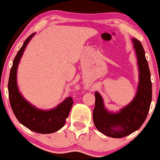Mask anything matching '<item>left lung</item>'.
I'll return each instance as SVG.
<instances>
[{
  "label": "left lung",
  "mask_w": 160,
  "mask_h": 160,
  "mask_svg": "<svg viewBox=\"0 0 160 160\" xmlns=\"http://www.w3.org/2000/svg\"><path fill=\"white\" fill-rule=\"evenodd\" d=\"M139 71V82L136 95L128 105L117 113L109 112L104 108L103 98L95 92V104L92 117L95 127L108 137L123 138L140 127L146 120L152 101V83L144 49L138 40L132 38Z\"/></svg>",
  "instance_id": "left-lung-1"
}]
</instances>
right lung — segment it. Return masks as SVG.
<instances>
[{
	"label": "right lung",
	"mask_w": 160,
	"mask_h": 160,
	"mask_svg": "<svg viewBox=\"0 0 160 160\" xmlns=\"http://www.w3.org/2000/svg\"><path fill=\"white\" fill-rule=\"evenodd\" d=\"M34 34L35 33H33L25 40L12 62L8 82L9 99L12 111L20 123L35 132L53 133L59 130L65 125L66 118L68 117L74 102L72 98H66L57 107L49 111L38 109L23 98L18 89L16 81L19 61L28 43Z\"/></svg>",
	"instance_id": "1"
}]
</instances>
